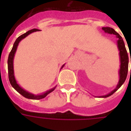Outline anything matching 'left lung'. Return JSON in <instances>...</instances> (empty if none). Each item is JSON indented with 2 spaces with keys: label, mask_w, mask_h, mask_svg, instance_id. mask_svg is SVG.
<instances>
[{
  "label": "left lung",
  "mask_w": 131,
  "mask_h": 131,
  "mask_svg": "<svg viewBox=\"0 0 131 131\" xmlns=\"http://www.w3.org/2000/svg\"><path fill=\"white\" fill-rule=\"evenodd\" d=\"M102 29L105 32L108 34H113L116 35L117 38H118V41H117V45H118V50L120 51L119 52V56H120V68L119 70V76H120V79H119V82H118V85L116 86V88L114 90H112L111 92H110L104 96H101L99 97L101 98H106L112 95L116 91H117L122 84H124L125 80L127 77V74H128V53L126 51L125 45H124V42L122 39V37L119 35V34L114 30L112 28L110 27H103ZM130 62H131V57H130ZM130 74H131V70H130Z\"/></svg>",
  "instance_id": "8db88e82"
}]
</instances>
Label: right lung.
Segmentation results:
<instances>
[{
  "mask_svg": "<svg viewBox=\"0 0 131 131\" xmlns=\"http://www.w3.org/2000/svg\"><path fill=\"white\" fill-rule=\"evenodd\" d=\"M39 30L34 28V29H32L30 30H29V31L26 32V33L21 35V36H19V37L15 40V43L13 44V48L11 49V52L9 53V57H8V61H7V64H8L9 80V82H10V84H11V85L12 86V87H13L16 91L18 92L20 94H21V95L23 96H24L25 98H27V99H29L34 100H39L41 99H43V98H45L48 94H49L50 92L53 91L54 89L56 88V87L51 88V89H50L49 90H47V92H45V93L41 94H37V95H35V94H33L30 93V92H27L26 90H24L23 88H21L19 86V84L17 83L16 80H15V76H14V71H13V58H14V56H15L16 49H17V45H18L19 42L21 41L23 39H24L26 37H27L28 35L31 34L32 32L39 31ZM64 66V64H63V65L62 66L61 69Z\"/></svg>",
  "mask_w": 131,
  "mask_h": 131,
  "instance_id": "obj_1",
  "label": "right lung"
}]
</instances>
